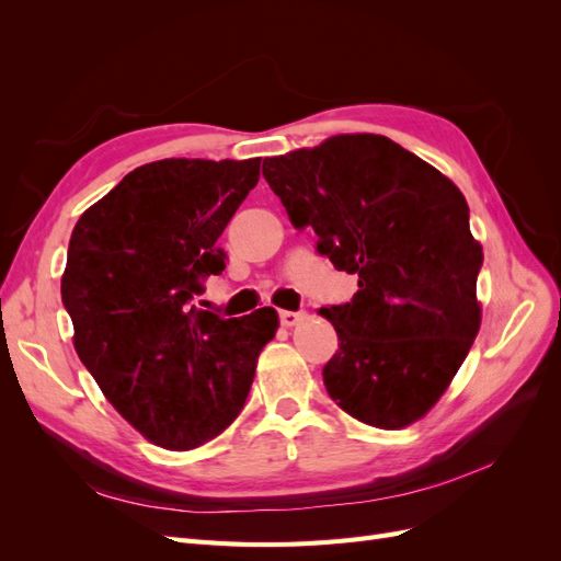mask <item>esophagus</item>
I'll return each mask as SVG.
<instances>
[{
	"mask_svg": "<svg viewBox=\"0 0 561 561\" xmlns=\"http://www.w3.org/2000/svg\"><path fill=\"white\" fill-rule=\"evenodd\" d=\"M278 316H280V322L285 328H295L299 320L307 318V313H304V311H280Z\"/></svg>",
	"mask_w": 561,
	"mask_h": 561,
	"instance_id": "1",
	"label": "esophagus"
}]
</instances>
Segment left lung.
Masks as SVG:
<instances>
[{
    "label": "left lung",
    "instance_id": "8db88e82",
    "mask_svg": "<svg viewBox=\"0 0 561 561\" xmlns=\"http://www.w3.org/2000/svg\"><path fill=\"white\" fill-rule=\"evenodd\" d=\"M262 173L293 225L313 227L318 252L358 276L348 304L320 309L339 336L322 367L330 398L383 431L426 416L482 322L484 254L461 190L375 133L264 159Z\"/></svg>",
    "mask_w": 561,
    "mask_h": 561
}]
</instances>
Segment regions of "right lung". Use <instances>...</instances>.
Instances as JSON below:
<instances>
[{
    "label": "right lung",
    "instance_id": "add662e5",
    "mask_svg": "<svg viewBox=\"0 0 561 561\" xmlns=\"http://www.w3.org/2000/svg\"><path fill=\"white\" fill-rule=\"evenodd\" d=\"M260 161L163 159L135 168L79 217L60 280L75 348L100 390L149 443H210L241 414L278 313L194 309L225 271L217 239L260 180Z\"/></svg>",
    "mask_w": 561,
    "mask_h": 561
}]
</instances>
